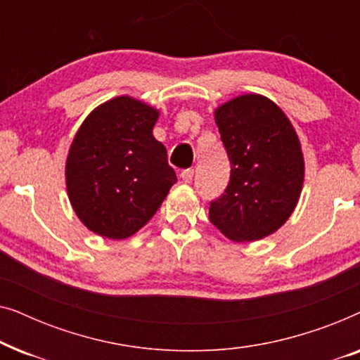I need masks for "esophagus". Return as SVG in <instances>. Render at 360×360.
I'll return each mask as SVG.
<instances>
[{"label":"esophagus","instance_id":"esophagus-1","mask_svg":"<svg viewBox=\"0 0 360 360\" xmlns=\"http://www.w3.org/2000/svg\"><path fill=\"white\" fill-rule=\"evenodd\" d=\"M193 169H186V170H181V174H180V179L185 181V184H190L191 180H193Z\"/></svg>","mask_w":360,"mask_h":360}]
</instances>
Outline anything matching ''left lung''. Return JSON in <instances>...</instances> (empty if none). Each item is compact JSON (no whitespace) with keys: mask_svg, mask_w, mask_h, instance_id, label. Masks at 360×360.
I'll return each instance as SVG.
<instances>
[{"mask_svg":"<svg viewBox=\"0 0 360 360\" xmlns=\"http://www.w3.org/2000/svg\"><path fill=\"white\" fill-rule=\"evenodd\" d=\"M231 162L229 184L210 205V221L226 238L250 243L272 234L293 213L304 162L285 112L262 95L234 98L214 111Z\"/></svg>","mask_w":360,"mask_h":360,"instance_id":"8db88e82","label":"left lung"}]
</instances>
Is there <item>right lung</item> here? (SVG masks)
Instances as JSON below:
<instances>
[{
  "label": "right lung",
  "instance_id": "obj_1",
  "mask_svg": "<svg viewBox=\"0 0 360 360\" xmlns=\"http://www.w3.org/2000/svg\"><path fill=\"white\" fill-rule=\"evenodd\" d=\"M159 111L131 96L95 108L75 134L67 191L83 224L110 239L137 233L169 195L176 175L152 134Z\"/></svg>",
  "mask_w": 360,
  "mask_h": 360
}]
</instances>
